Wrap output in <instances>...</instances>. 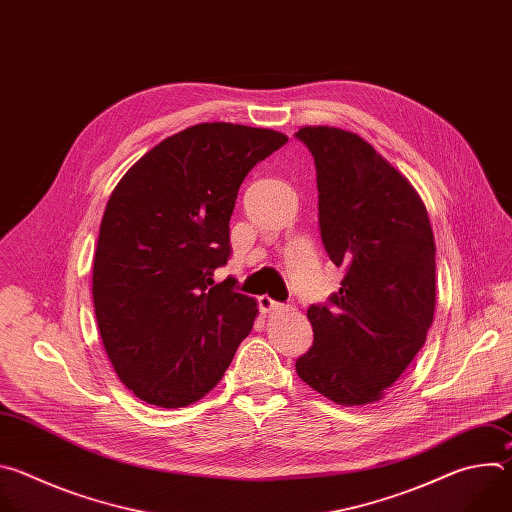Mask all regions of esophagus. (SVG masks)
I'll use <instances>...</instances> for the list:
<instances>
[{"instance_id":"34e87169","label":"esophagus","mask_w":512,"mask_h":512,"mask_svg":"<svg viewBox=\"0 0 512 512\" xmlns=\"http://www.w3.org/2000/svg\"><path fill=\"white\" fill-rule=\"evenodd\" d=\"M257 304H259V308H261L263 312H271V310H279V308H281V304L275 302V300L269 298V296H259V298H257Z\"/></svg>"}]
</instances>
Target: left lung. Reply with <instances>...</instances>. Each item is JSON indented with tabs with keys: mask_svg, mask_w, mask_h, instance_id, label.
<instances>
[{
	"mask_svg": "<svg viewBox=\"0 0 512 512\" xmlns=\"http://www.w3.org/2000/svg\"><path fill=\"white\" fill-rule=\"evenodd\" d=\"M314 156L318 221L344 279L308 320L300 379L340 405L383 397L425 344L435 310V243L427 210L371 143L338 127H302Z\"/></svg>",
	"mask_w": 512,
	"mask_h": 512,
	"instance_id": "obj_1",
	"label": "left lung"
}]
</instances>
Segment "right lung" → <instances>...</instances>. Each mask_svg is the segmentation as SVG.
<instances>
[{"mask_svg": "<svg viewBox=\"0 0 512 512\" xmlns=\"http://www.w3.org/2000/svg\"><path fill=\"white\" fill-rule=\"evenodd\" d=\"M287 141L273 129L200 123L133 164L99 231L93 302L107 356L141 401L176 409L202 399L249 336L257 302L235 279L229 221L245 176Z\"/></svg>", "mask_w": 512, "mask_h": 512, "instance_id": "1", "label": "right lung"}]
</instances>
